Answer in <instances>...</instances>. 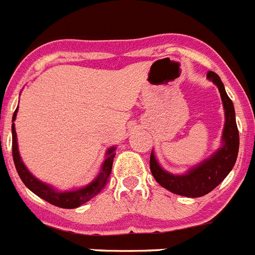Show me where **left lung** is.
Instances as JSON below:
<instances>
[{
  "instance_id": "1",
  "label": "left lung",
  "mask_w": 255,
  "mask_h": 255,
  "mask_svg": "<svg viewBox=\"0 0 255 255\" xmlns=\"http://www.w3.org/2000/svg\"><path fill=\"white\" fill-rule=\"evenodd\" d=\"M207 78L218 86L226 113L222 147L208 159L199 163L197 167L189 169L184 174L169 173L159 165L153 152H151L150 156V169L153 178L167 190L189 198L203 197L214 190L232 170L239 153L240 136L232 100L227 95L224 85L216 73L208 71Z\"/></svg>"
}]
</instances>
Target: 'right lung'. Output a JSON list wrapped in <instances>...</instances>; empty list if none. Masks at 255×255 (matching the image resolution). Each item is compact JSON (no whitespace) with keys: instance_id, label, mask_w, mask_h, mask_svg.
<instances>
[{"instance_id":"add662e5","label":"right lung","mask_w":255,"mask_h":255,"mask_svg":"<svg viewBox=\"0 0 255 255\" xmlns=\"http://www.w3.org/2000/svg\"><path fill=\"white\" fill-rule=\"evenodd\" d=\"M16 112H18V108L15 109V112L12 115V159H14V164H15L19 177H20V180L23 181V184L26 185L29 190L35 193L40 198H43L44 201L49 202L50 205H54L61 208H75L94 198L95 195H98L104 189L105 184L109 180L111 172H112V164L116 155V147H111L107 151V153H105L107 157H105L104 163L102 165V170H100L98 177L95 178L91 184L86 185L85 188L75 189V190L58 191L54 188H52L50 185L44 184V182H41V181L33 177L32 174L29 173V170L26 168V165L23 164L18 151V140H16L15 125H14Z\"/></svg>"}]
</instances>
